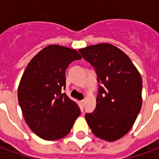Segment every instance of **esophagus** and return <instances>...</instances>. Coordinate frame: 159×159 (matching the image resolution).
I'll return each instance as SVG.
<instances>
[{
  "label": "esophagus",
  "instance_id": "obj_1",
  "mask_svg": "<svg viewBox=\"0 0 159 159\" xmlns=\"http://www.w3.org/2000/svg\"><path fill=\"white\" fill-rule=\"evenodd\" d=\"M84 104H85V100H81V101H80V107H82V108H83V107H84Z\"/></svg>",
  "mask_w": 159,
  "mask_h": 159
}]
</instances>
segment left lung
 Listing matches in <instances>:
<instances>
[{"instance_id": "1", "label": "left lung", "mask_w": 159, "mask_h": 159, "mask_svg": "<svg viewBox=\"0 0 159 159\" xmlns=\"http://www.w3.org/2000/svg\"><path fill=\"white\" fill-rule=\"evenodd\" d=\"M94 67L99 87L96 108L86 113L87 123L95 136L115 141L133 127L142 105V79L126 53L109 43L79 49Z\"/></svg>"}]
</instances>
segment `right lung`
Segmentation results:
<instances>
[{"label":"right lung","instance_id":"add662e5","mask_svg":"<svg viewBox=\"0 0 159 159\" xmlns=\"http://www.w3.org/2000/svg\"><path fill=\"white\" fill-rule=\"evenodd\" d=\"M82 59L75 49L49 45L34 56L24 71L18 98L23 116L34 133L46 140L66 136L81 111L61 89L66 87V70Z\"/></svg>","mask_w":159,"mask_h":159}]
</instances>
